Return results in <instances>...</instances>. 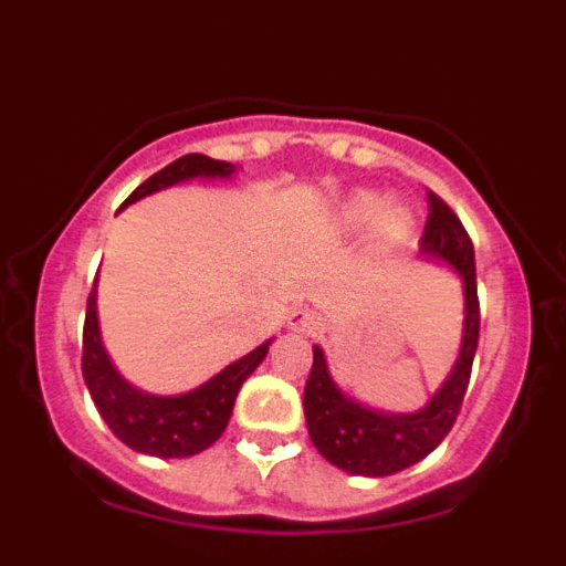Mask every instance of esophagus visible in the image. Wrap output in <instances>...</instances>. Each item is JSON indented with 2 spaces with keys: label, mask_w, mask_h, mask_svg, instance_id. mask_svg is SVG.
Instances as JSON below:
<instances>
[{
  "label": "esophagus",
  "mask_w": 566,
  "mask_h": 566,
  "mask_svg": "<svg viewBox=\"0 0 566 566\" xmlns=\"http://www.w3.org/2000/svg\"><path fill=\"white\" fill-rule=\"evenodd\" d=\"M289 328L297 334H314L319 328V317L314 312H308V308H297L289 317Z\"/></svg>",
  "instance_id": "obj_1"
}]
</instances>
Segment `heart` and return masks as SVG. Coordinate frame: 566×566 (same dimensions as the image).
I'll list each match as a JSON object with an SVG mask.
<instances>
[{"label":"heart","instance_id":"1","mask_svg":"<svg viewBox=\"0 0 566 566\" xmlns=\"http://www.w3.org/2000/svg\"><path fill=\"white\" fill-rule=\"evenodd\" d=\"M343 221L352 229H363L374 221V238L379 247L391 249L399 247L413 229V214L405 207L385 209V198L374 192L354 195L352 201L345 203Z\"/></svg>","mask_w":566,"mask_h":566}]
</instances>
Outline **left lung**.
Masks as SVG:
<instances>
[{"instance_id":"8db88e82","label":"left lung","mask_w":566,"mask_h":566,"mask_svg":"<svg viewBox=\"0 0 566 566\" xmlns=\"http://www.w3.org/2000/svg\"><path fill=\"white\" fill-rule=\"evenodd\" d=\"M419 252L451 266L462 277L464 289V328L459 357L424 408L413 413H388L359 402L334 382L326 354L319 345H314L312 374L303 394L308 437L323 459L354 476H391L428 457L453 428L468 391L470 368L479 345L476 260L462 221L433 192H428V221H424Z\"/></svg>"}]
</instances>
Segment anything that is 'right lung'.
Masks as SVG:
<instances>
[{
  "label": "right lung",
  "instance_id": "add662e5",
  "mask_svg": "<svg viewBox=\"0 0 566 566\" xmlns=\"http://www.w3.org/2000/svg\"><path fill=\"white\" fill-rule=\"evenodd\" d=\"M234 169H238L234 164L214 161L201 153L184 155L169 167H164L161 172L147 178L124 201V207L142 201L153 192L175 187V184L192 181V178H232ZM269 345H272V339L260 343L254 352L229 363L221 374H214L212 379H207L192 391L172 394V397L147 394L127 382L109 359L102 343V328H98L96 286H93L87 297V317H84L82 374L102 419L127 448L158 459H184L207 451L209 444L221 439L229 417H232L240 385L247 382L249 374L263 363Z\"/></svg>",
  "mask_w": 566,
  "mask_h": 566
}]
</instances>
